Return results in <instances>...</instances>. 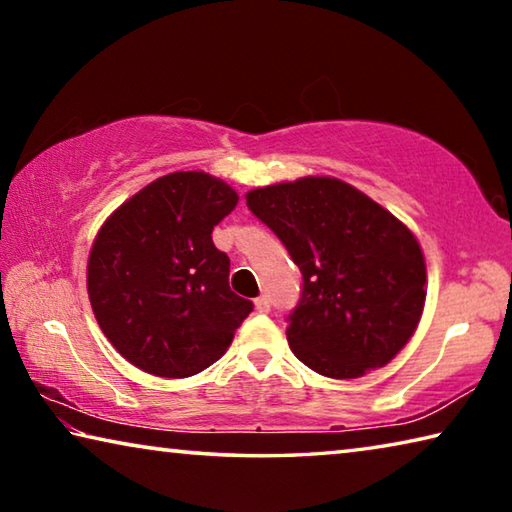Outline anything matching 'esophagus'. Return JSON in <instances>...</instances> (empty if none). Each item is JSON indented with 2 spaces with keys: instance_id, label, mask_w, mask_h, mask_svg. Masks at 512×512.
Listing matches in <instances>:
<instances>
[{
  "instance_id": "esophagus-1",
  "label": "esophagus",
  "mask_w": 512,
  "mask_h": 512,
  "mask_svg": "<svg viewBox=\"0 0 512 512\" xmlns=\"http://www.w3.org/2000/svg\"><path fill=\"white\" fill-rule=\"evenodd\" d=\"M255 309L259 314H268V311H271V300H268V296H259L255 300Z\"/></svg>"
}]
</instances>
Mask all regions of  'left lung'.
<instances>
[{
	"instance_id": "1",
	"label": "left lung",
	"mask_w": 512,
	"mask_h": 512,
	"mask_svg": "<svg viewBox=\"0 0 512 512\" xmlns=\"http://www.w3.org/2000/svg\"><path fill=\"white\" fill-rule=\"evenodd\" d=\"M246 203L302 273L287 327L293 354L332 379H357L395 359L427 298V264L413 232L332 176L250 189Z\"/></svg>"
}]
</instances>
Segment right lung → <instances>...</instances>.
<instances>
[{"label": "right lung", "mask_w": 512, "mask_h": 512, "mask_svg": "<svg viewBox=\"0 0 512 512\" xmlns=\"http://www.w3.org/2000/svg\"><path fill=\"white\" fill-rule=\"evenodd\" d=\"M239 196L205 171H173L112 212L88 257L94 318L121 357L183 379L219 361L253 302L230 289L212 230Z\"/></svg>", "instance_id": "1"}]
</instances>
